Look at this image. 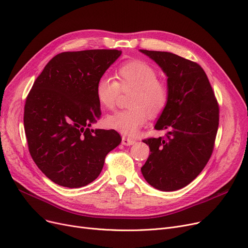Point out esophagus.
Segmentation results:
<instances>
[{
  "label": "esophagus",
  "mask_w": 248,
  "mask_h": 248,
  "mask_svg": "<svg viewBox=\"0 0 248 248\" xmlns=\"http://www.w3.org/2000/svg\"><path fill=\"white\" fill-rule=\"evenodd\" d=\"M122 142H123V145H124V146H132V145H134V144H135L136 140H133V139H131V138L123 137Z\"/></svg>",
  "instance_id": "esophagus-1"
}]
</instances>
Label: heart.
<instances>
[{
	"instance_id": "heart-1",
	"label": "heart",
	"mask_w": 248,
	"mask_h": 248,
	"mask_svg": "<svg viewBox=\"0 0 248 248\" xmlns=\"http://www.w3.org/2000/svg\"><path fill=\"white\" fill-rule=\"evenodd\" d=\"M116 80L108 76L100 77L95 93L100 106L113 109L121 93L132 89L128 95L127 109L108 115L104 123L109 128L124 135H135L146 124L149 116L155 117L166 108L170 91L159 79L158 71L141 60H129L117 67Z\"/></svg>"
}]
</instances>
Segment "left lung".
Returning a JSON list of instances; mask_svg holds the SVG:
<instances>
[{
	"label": "left lung",
	"mask_w": 248,
	"mask_h": 248,
	"mask_svg": "<svg viewBox=\"0 0 248 248\" xmlns=\"http://www.w3.org/2000/svg\"><path fill=\"white\" fill-rule=\"evenodd\" d=\"M168 76L170 96L155 125L165 137L145 139L151 154L140 171L154 188L175 191L205 168L215 146L219 104L203 68L170 52L141 50Z\"/></svg>",
	"instance_id": "obj_1"
}]
</instances>
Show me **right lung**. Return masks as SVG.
Wrapping results in <instances>:
<instances>
[{
	"instance_id": "1",
	"label": "right lung",
	"mask_w": 248,
	"mask_h": 248,
	"mask_svg": "<svg viewBox=\"0 0 248 248\" xmlns=\"http://www.w3.org/2000/svg\"><path fill=\"white\" fill-rule=\"evenodd\" d=\"M122 51L62 52L52 58L26 97L24 127L31 157L54 183L79 188L100 174L122 141L114 129H90L101 115L95 86Z\"/></svg>"
}]
</instances>
